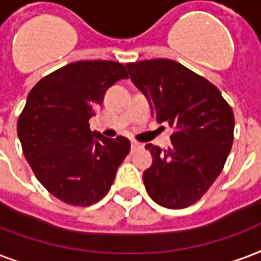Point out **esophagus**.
Wrapping results in <instances>:
<instances>
[{
	"instance_id": "obj_1",
	"label": "esophagus",
	"mask_w": 261,
	"mask_h": 261,
	"mask_svg": "<svg viewBox=\"0 0 261 261\" xmlns=\"http://www.w3.org/2000/svg\"><path fill=\"white\" fill-rule=\"evenodd\" d=\"M141 147H143V145H141L140 143H137V141H135V140H133L132 143H130V148H132V152H133V151H136V149L141 148Z\"/></svg>"
}]
</instances>
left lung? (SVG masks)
<instances>
[{
	"instance_id": "8db88e82",
	"label": "left lung",
	"mask_w": 261,
	"mask_h": 261,
	"mask_svg": "<svg viewBox=\"0 0 261 261\" xmlns=\"http://www.w3.org/2000/svg\"><path fill=\"white\" fill-rule=\"evenodd\" d=\"M126 68L152 116L174 128L169 148L145 145L152 155L143 173L147 193L162 207H189L223 170L233 145V110L213 83L179 62L155 58Z\"/></svg>"
}]
</instances>
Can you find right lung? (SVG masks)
<instances>
[{
  "instance_id": "right-lung-1",
  "label": "right lung",
  "mask_w": 261,
  "mask_h": 261,
  "mask_svg": "<svg viewBox=\"0 0 261 261\" xmlns=\"http://www.w3.org/2000/svg\"><path fill=\"white\" fill-rule=\"evenodd\" d=\"M121 79L128 73L120 62L77 61L40 79L28 94L17 121L23 153L38 181L64 203H98L130 151L126 137L92 133L88 122Z\"/></svg>"
}]
</instances>
